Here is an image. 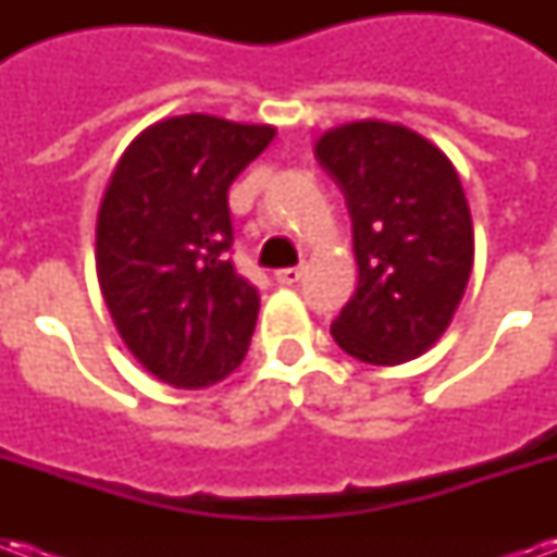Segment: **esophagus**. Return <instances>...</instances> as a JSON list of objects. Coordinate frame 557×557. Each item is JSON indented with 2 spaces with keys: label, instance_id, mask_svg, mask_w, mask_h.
Wrapping results in <instances>:
<instances>
[{
  "label": "esophagus",
  "instance_id": "esophagus-1",
  "mask_svg": "<svg viewBox=\"0 0 557 557\" xmlns=\"http://www.w3.org/2000/svg\"><path fill=\"white\" fill-rule=\"evenodd\" d=\"M280 286H292V283H298L301 280V268H280L277 274H274Z\"/></svg>",
  "mask_w": 557,
  "mask_h": 557
}]
</instances>
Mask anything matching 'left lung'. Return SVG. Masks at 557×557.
Masks as SVG:
<instances>
[{
    "label": "left lung",
    "instance_id": "left-lung-1",
    "mask_svg": "<svg viewBox=\"0 0 557 557\" xmlns=\"http://www.w3.org/2000/svg\"><path fill=\"white\" fill-rule=\"evenodd\" d=\"M355 235L358 289L331 325L337 346L379 367L442 337L474 262V230L454 163L414 131L351 122L315 143Z\"/></svg>",
    "mask_w": 557,
    "mask_h": 557
}]
</instances>
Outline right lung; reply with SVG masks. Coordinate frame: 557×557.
I'll list each match as a JSON object with an SVG mask.
<instances>
[{
    "label": "right lung",
    "mask_w": 557,
    "mask_h": 557,
    "mask_svg": "<svg viewBox=\"0 0 557 557\" xmlns=\"http://www.w3.org/2000/svg\"><path fill=\"white\" fill-rule=\"evenodd\" d=\"M271 139V125L175 115L115 163L98 211V280L127 349L166 385H214L247 355L259 292L230 256V184Z\"/></svg>",
    "instance_id": "right-lung-1"
}]
</instances>
